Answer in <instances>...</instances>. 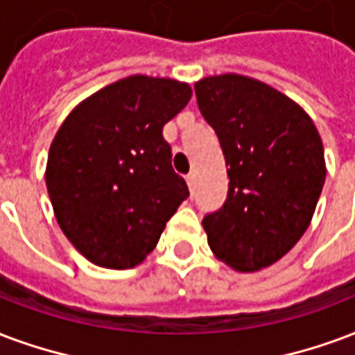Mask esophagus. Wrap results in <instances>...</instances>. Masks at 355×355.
Instances as JSON below:
<instances>
[{"mask_svg": "<svg viewBox=\"0 0 355 355\" xmlns=\"http://www.w3.org/2000/svg\"><path fill=\"white\" fill-rule=\"evenodd\" d=\"M186 182H188V188L193 190V188H196V173H190V175L186 177Z\"/></svg>", "mask_w": 355, "mask_h": 355, "instance_id": "obj_1", "label": "esophagus"}]
</instances>
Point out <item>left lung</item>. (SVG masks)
I'll return each mask as SVG.
<instances>
[{
  "label": "left lung",
  "instance_id": "obj_1",
  "mask_svg": "<svg viewBox=\"0 0 355 355\" xmlns=\"http://www.w3.org/2000/svg\"><path fill=\"white\" fill-rule=\"evenodd\" d=\"M199 111L216 131L227 199L203 218L218 259L235 271L269 267L303 237L325 182L324 144L290 97L235 73L196 83Z\"/></svg>",
  "mask_w": 355,
  "mask_h": 355
}]
</instances>
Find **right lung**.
Instances as JSON below:
<instances>
[{"label":"right lung","instance_id":"1","mask_svg":"<svg viewBox=\"0 0 355 355\" xmlns=\"http://www.w3.org/2000/svg\"><path fill=\"white\" fill-rule=\"evenodd\" d=\"M190 97V84L133 75L84 99L60 125L46 190L65 237L92 263H141L190 196L164 139Z\"/></svg>","mask_w":355,"mask_h":355}]
</instances>
